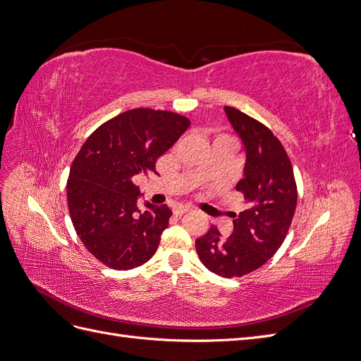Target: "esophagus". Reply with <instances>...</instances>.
<instances>
[{"label": "esophagus", "instance_id": "esophagus-1", "mask_svg": "<svg viewBox=\"0 0 361 361\" xmlns=\"http://www.w3.org/2000/svg\"><path fill=\"white\" fill-rule=\"evenodd\" d=\"M190 211H191V207H188V206H174V207H173V214L178 215V216H180V215H183V214H187V212H190Z\"/></svg>", "mask_w": 361, "mask_h": 361}]
</instances>
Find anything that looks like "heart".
Wrapping results in <instances>:
<instances>
[{
  "label": "heart",
  "mask_w": 361,
  "mask_h": 361,
  "mask_svg": "<svg viewBox=\"0 0 361 361\" xmlns=\"http://www.w3.org/2000/svg\"><path fill=\"white\" fill-rule=\"evenodd\" d=\"M220 137H228V135H220Z\"/></svg>",
  "instance_id": "obj_1"
}]
</instances>
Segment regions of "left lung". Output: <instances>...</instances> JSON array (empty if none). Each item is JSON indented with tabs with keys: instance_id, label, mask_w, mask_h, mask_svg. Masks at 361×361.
Wrapping results in <instances>:
<instances>
[{
	"instance_id": "obj_1",
	"label": "left lung",
	"mask_w": 361,
	"mask_h": 361,
	"mask_svg": "<svg viewBox=\"0 0 361 361\" xmlns=\"http://www.w3.org/2000/svg\"><path fill=\"white\" fill-rule=\"evenodd\" d=\"M247 154L244 178L236 191L247 209L233 215V232L223 238L215 226L195 241L202 264L221 277H243L277 253L288 235L297 207V182L280 140L259 120L233 106H224Z\"/></svg>"
}]
</instances>
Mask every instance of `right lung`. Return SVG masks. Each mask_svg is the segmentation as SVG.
<instances>
[{
  "instance_id": "1",
  "label": "right lung",
  "mask_w": 361,
  "mask_h": 361,
  "mask_svg": "<svg viewBox=\"0 0 361 361\" xmlns=\"http://www.w3.org/2000/svg\"><path fill=\"white\" fill-rule=\"evenodd\" d=\"M188 126L182 114L135 108L93 130L75 157L68 179L71 220L84 247L108 268L133 269L155 255L171 211L147 202L140 211L133 178L157 173V159Z\"/></svg>"
}]
</instances>
